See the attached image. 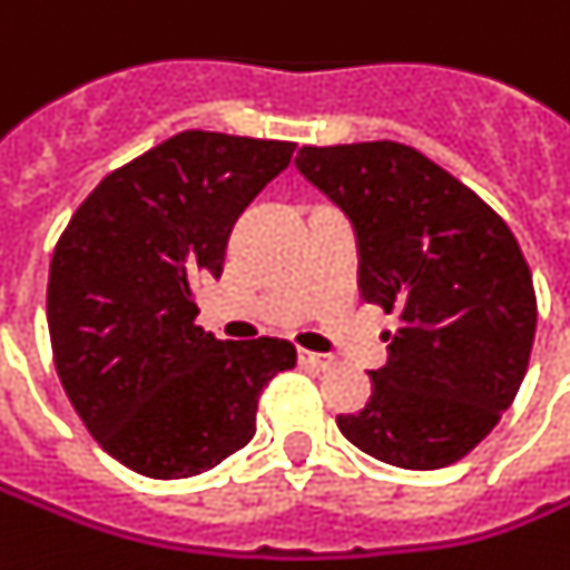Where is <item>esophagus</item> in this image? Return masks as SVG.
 Listing matches in <instances>:
<instances>
[{
	"label": "esophagus",
	"mask_w": 570,
	"mask_h": 570,
	"mask_svg": "<svg viewBox=\"0 0 570 570\" xmlns=\"http://www.w3.org/2000/svg\"><path fill=\"white\" fill-rule=\"evenodd\" d=\"M298 364L302 367H312V370H330L336 361L333 357H326V354H317V352H308V348H298Z\"/></svg>",
	"instance_id": "esophagus-1"
}]
</instances>
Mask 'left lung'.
<instances>
[{
  "label": "left lung",
  "instance_id": "left-lung-1",
  "mask_svg": "<svg viewBox=\"0 0 570 570\" xmlns=\"http://www.w3.org/2000/svg\"><path fill=\"white\" fill-rule=\"evenodd\" d=\"M296 169L348 216L361 296L397 314L373 395L336 425L401 469H441L491 435L528 373L531 268L503 218L397 141L302 147Z\"/></svg>",
  "mask_w": 570,
  "mask_h": 570
}]
</instances>
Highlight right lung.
Masks as SVG:
<instances>
[{
    "label": "right lung",
    "mask_w": 570,
    "mask_h": 570,
    "mask_svg": "<svg viewBox=\"0 0 570 570\" xmlns=\"http://www.w3.org/2000/svg\"><path fill=\"white\" fill-rule=\"evenodd\" d=\"M293 141L173 135L101 178L55 246V367L91 438L147 479H190L256 435L258 395L293 342H218L194 284L218 277L230 228L289 166Z\"/></svg>",
    "instance_id": "right-lung-1"
}]
</instances>
